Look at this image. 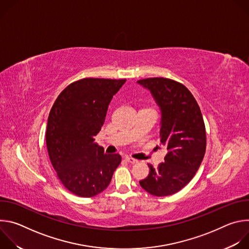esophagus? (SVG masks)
<instances>
[{
    "mask_svg": "<svg viewBox=\"0 0 249 249\" xmlns=\"http://www.w3.org/2000/svg\"><path fill=\"white\" fill-rule=\"evenodd\" d=\"M125 160L127 162H129V163H136V162H138L137 160H135V159H133L131 157H125Z\"/></svg>",
    "mask_w": 249,
    "mask_h": 249,
    "instance_id": "1",
    "label": "esophagus"
}]
</instances>
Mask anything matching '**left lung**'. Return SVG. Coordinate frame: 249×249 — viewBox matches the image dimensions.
Segmentation results:
<instances>
[{"mask_svg":"<svg viewBox=\"0 0 249 249\" xmlns=\"http://www.w3.org/2000/svg\"><path fill=\"white\" fill-rule=\"evenodd\" d=\"M148 89L161 111L160 143L167 149L164 162L148 164L150 172L140 181L154 196L172 195L196 174L206 152V130L199 105L182 84L166 78L137 82Z\"/></svg>","mask_w":249,"mask_h":249,"instance_id":"1","label":"left lung"}]
</instances>
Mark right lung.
Listing matches in <instances>:
<instances>
[{
  "label": "right lung",
  "instance_id": "1",
  "mask_svg": "<svg viewBox=\"0 0 249 249\" xmlns=\"http://www.w3.org/2000/svg\"><path fill=\"white\" fill-rule=\"evenodd\" d=\"M126 80L86 78L69 85L49 113L46 145L62 184L80 197L106 189L121 162L119 154H104L94 142L113 95Z\"/></svg>",
  "mask_w": 249,
  "mask_h": 249
}]
</instances>
